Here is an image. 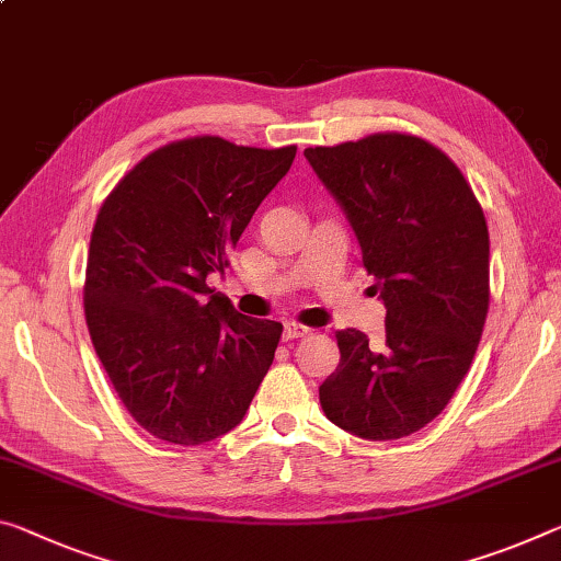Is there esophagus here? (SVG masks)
I'll return each instance as SVG.
<instances>
[{
  "instance_id": "34e87169",
  "label": "esophagus",
  "mask_w": 561,
  "mask_h": 561,
  "mask_svg": "<svg viewBox=\"0 0 561 561\" xmlns=\"http://www.w3.org/2000/svg\"><path fill=\"white\" fill-rule=\"evenodd\" d=\"M309 332H312V329L301 327L297 322H287L282 329V336H284V342H291V340H301V336H307Z\"/></svg>"
}]
</instances>
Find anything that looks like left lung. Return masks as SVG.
Masks as SVG:
<instances>
[{
    "label": "left lung",
    "instance_id": "obj_1",
    "mask_svg": "<svg viewBox=\"0 0 561 561\" xmlns=\"http://www.w3.org/2000/svg\"><path fill=\"white\" fill-rule=\"evenodd\" d=\"M340 204L385 301V340L336 332L342 359L319 387L329 422L362 439L420 432L469 371L489 309V232L451 159L412 135L305 149Z\"/></svg>",
    "mask_w": 561,
    "mask_h": 561
}]
</instances>
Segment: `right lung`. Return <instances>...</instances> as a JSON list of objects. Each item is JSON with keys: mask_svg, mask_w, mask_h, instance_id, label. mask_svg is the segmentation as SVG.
<instances>
[{"mask_svg": "<svg viewBox=\"0 0 561 561\" xmlns=\"http://www.w3.org/2000/svg\"><path fill=\"white\" fill-rule=\"evenodd\" d=\"M297 147L194 137L157 149L104 199L84 314L122 404L152 437L194 447L244 420L282 324L207 287L295 162Z\"/></svg>", "mask_w": 561, "mask_h": 561, "instance_id": "1", "label": "right lung"}]
</instances>
